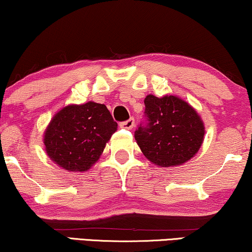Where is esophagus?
<instances>
[{"label": "esophagus", "mask_w": 252, "mask_h": 252, "mask_svg": "<svg viewBox=\"0 0 252 252\" xmlns=\"http://www.w3.org/2000/svg\"><path fill=\"white\" fill-rule=\"evenodd\" d=\"M134 126H135V120H134L133 118H130L128 120H126V122L120 124V127H122V128H126V129H132Z\"/></svg>", "instance_id": "esophagus-1"}]
</instances>
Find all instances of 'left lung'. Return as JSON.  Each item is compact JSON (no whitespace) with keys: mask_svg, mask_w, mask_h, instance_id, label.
<instances>
[{"mask_svg":"<svg viewBox=\"0 0 252 252\" xmlns=\"http://www.w3.org/2000/svg\"><path fill=\"white\" fill-rule=\"evenodd\" d=\"M146 124L135 130L141 151L161 167L178 166L197 154L204 140V124L198 113L173 95L144 99Z\"/></svg>","mask_w":252,"mask_h":252,"instance_id":"1","label":"left lung"}]
</instances>
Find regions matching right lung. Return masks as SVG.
<instances>
[{"instance_id": "add662e5", "label": "right lung", "mask_w": 252, "mask_h": 252, "mask_svg": "<svg viewBox=\"0 0 252 252\" xmlns=\"http://www.w3.org/2000/svg\"><path fill=\"white\" fill-rule=\"evenodd\" d=\"M117 127L104 104L67 105L54 116L44 132L47 155L64 170L85 172L99 159Z\"/></svg>"}]
</instances>
